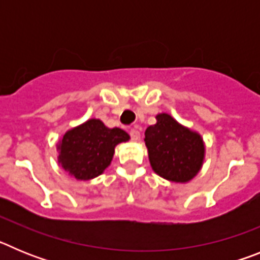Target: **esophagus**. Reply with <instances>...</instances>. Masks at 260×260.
<instances>
[{
	"instance_id": "obj_1",
	"label": "esophagus",
	"mask_w": 260,
	"mask_h": 260,
	"mask_svg": "<svg viewBox=\"0 0 260 260\" xmlns=\"http://www.w3.org/2000/svg\"><path fill=\"white\" fill-rule=\"evenodd\" d=\"M130 137H132L133 142L141 141V133L138 132L137 128H133V130H130Z\"/></svg>"
}]
</instances>
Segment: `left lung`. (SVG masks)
<instances>
[{"instance_id":"obj_1","label":"left lung","mask_w":260,"mask_h":260,"mask_svg":"<svg viewBox=\"0 0 260 260\" xmlns=\"http://www.w3.org/2000/svg\"><path fill=\"white\" fill-rule=\"evenodd\" d=\"M156 119L144 133L153 172L172 182H189L203 165V139L169 114L160 113Z\"/></svg>"}]
</instances>
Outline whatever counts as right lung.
Returning a JSON list of instances; mask_svg holds the SVG:
<instances>
[{
  "mask_svg": "<svg viewBox=\"0 0 260 260\" xmlns=\"http://www.w3.org/2000/svg\"><path fill=\"white\" fill-rule=\"evenodd\" d=\"M128 139L122 128H109L100 119H88L62 137L57 144L58 162L74 178L88 181L109 167L117 144Z\"/></svg>",
  "mask_w": 260,
  "mask_h": 260,
  "instance_id": "add662e5",
  "label": "right lung"
}]
</instances>
